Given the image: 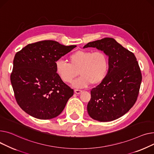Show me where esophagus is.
Here are the masks:
<instances>
[{"instance_id": "esophagus-1", "label": "esophagus", "mask_w": 154, "mask_h": 154, "mask_svg": "<svg viewBox=\"0 0 154 154\" xmlns=\"http://www.w3.org/2000/svg\"><path fill=\"white\" fill-rule=\"evenodd\" d=\"M81 92H82V90H81V89H75V93H76V94H80Z\"/></svg>"}]
</instances>
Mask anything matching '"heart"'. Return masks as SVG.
<instances>
[{"mask_svg": "<svg viewBox=\"0 0 154 154\" xmlns=\"http://www.w3.org/2000/svg\"><path fill=\"white\" fill-rule=\"evenodd\" d=\"M69 63L62 60L55 63V69L60 79L65 83H71L79 74L81 77L73 85L76 88L96 85L105 79L109 69V58L102 51L78 50L69 56Z\"/></svg>", "mask_w": 154, "mask_h": 154, "instance_id": "heart-1", "label": "heart"}]
</instances>
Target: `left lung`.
Listing matches in <instances>:
<instances>
[{"label": "left lung", "mask_w": 154, "mask_h": 154, "mask_svg": "<svg viewBox=\"0 0 154 154\" xmlns=\"http://www.w3.org/2000/svg\"><path fill=\"white\" fill-rule=\"evenodd\" d=\"M96 48L109 57L105 79L91 91L88 114L100 122H109L127 113L136 102L142 74L134 54L112 38L89 42L83 47Z\"/></svg>", "instance_id": "8db88e82"}]
</instances>
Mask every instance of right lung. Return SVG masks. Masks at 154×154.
I'll return each mask as SVG.
<instances>
[{"label":"right lung","instance_id":"add662e5","mask_svg":"<svg viewBox=\"0 0 154 154\" xmlns=\"http://www.w3.org/2000/svg\"><path fill=\"white\" fill-rule=\"evenodd\" d=\"M76 47L43 40L15 54L11 81L17 104L26 113L40 119L61 113L74 91L58 76L55 63Z\"/></svg>","mask_w":154,"mask_h":154}]
</instances>
